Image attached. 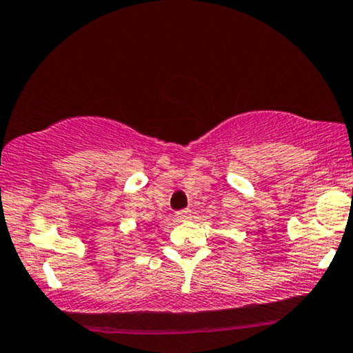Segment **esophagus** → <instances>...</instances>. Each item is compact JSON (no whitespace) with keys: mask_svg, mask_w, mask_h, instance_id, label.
<instances>
[{"mask_svg":"<svg viewBox=\"0 0 353 353\" xmlns=\"http://www.w3.org/2000/svg\"><path fill=\"white\" fill-rule=\"evenodd\" d=\"M190 215H192V212H190L189 209H185V210H179V212H176V215H174V217H176L177 220H188V219H190Z\"/></svg>","mask_w":353,"mask_h":353,"instance_id":"obj_1","label":"esophagus"}]
</instances>
